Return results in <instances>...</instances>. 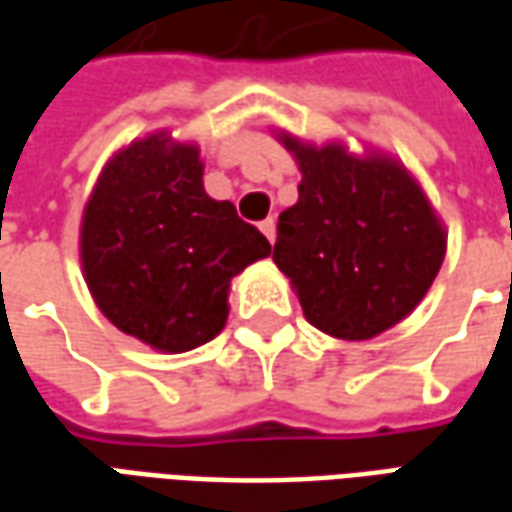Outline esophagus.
I'll return each mask as SVG.
<instances>
[{"instance_id":"obj_1","label":"esophagus","mask_w":512,"mask_h":512,"mask_svg":"<svg viewBox=\"0 0 512 512\" xmlns=\"http://www.w3.org/2000/svg\"><path fill=\"white\" fill-rule=\"evenodd\" d=\"M260 233L266 235L268 241L274 244V238H277V222H274V219H263V222H260Z\"/></svg>"}]
</instances>
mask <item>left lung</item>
<instances>
[{
  "label": "left lung",
  "instance_id": "1",
  "mask_svg": "<svg viewBox=\"0 0 512 512\" xmlns=\"http://www.w3.org/2000/svg\"><path fill=\"white\" fill-rule=\"evenodd\" d=\"M282 142L301 169L299 202L279 213L274 263L304 318L340 340H370L417 307L439 274L447 235L417 180L392 158L343 145Z\"/></svg>",
  "mask_w": 512,
  "mask_h": 512
}]
</instances>
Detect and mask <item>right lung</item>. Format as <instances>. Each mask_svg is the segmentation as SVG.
<instances>
[{"label": "right lung", "instance_id": "1", "mask_svg": "<svg viewBox=\"0 0 512 512\" xmlns=\"http://www.w3.org/2000/svg\"><path fill=\"white\" fill-rule=\"evenodd\" d=\"M271 255L233 202L202 186L200 150L164 131L120 150L82 219V268L120 332L183 354L224 329L230 279Z\"/></svg>", "mask_w": 512, "mask_h": 512}]
</instances>
